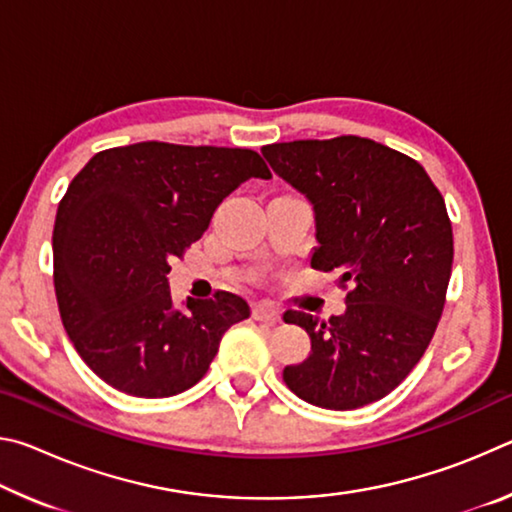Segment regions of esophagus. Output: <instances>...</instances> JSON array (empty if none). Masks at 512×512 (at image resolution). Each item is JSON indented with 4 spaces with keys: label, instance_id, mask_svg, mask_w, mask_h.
<instances>
[{
    "label": "esophagus",
    "instance_id": "obj_1",
    "mask_svg": "<svg viewBox=\"0 0 512 512\" xmlns=\"http://www.w3.org/2000/svg\"><path fill=\"white\" fill-rule=\"evenodd\" d=\"M253 318L262 320V323H268V325H275L277 320H280V311L271 305H266V302H257L253 307Z\"/></svg>",
    "mask_w": 512,
    "mask_h": 512
}]
</instances>
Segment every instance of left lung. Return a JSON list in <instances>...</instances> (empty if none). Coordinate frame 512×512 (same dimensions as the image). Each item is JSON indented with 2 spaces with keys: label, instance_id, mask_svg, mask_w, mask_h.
Listing matches in <instances>:
<instances>
[{
  "label": "left lung",
  "instance_id": "left-lung-1",
  "mask_svg": "<svg viewBox=\"0 0 512 512\" xmlns=\"http://www.w3.org/2000/svg\"><path fill=\"white\" fill-rule=\"evenodd\" d=\"M262 155L314 207L311 268L352 284L341 316L284 314L311 339L284 384L320 409L377 402L420 361L443 314L454 262L443 196L409 155L366 137L268 144Z\"/></svg>",
  "mask_w": 512,
  "mask_h": 512
}]
</instances>
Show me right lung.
I'll return each instance as SVG.
<instances>
[{
    "instance_id": "obj_1",
    "label": "right lung",
    "mask_w": 512,
    "mask_h": 512,
    "mask_svg": "<svg viewBox=\"0 0 512 512\" xmlns=\"http://www.w3.org/2000/svg\"><path fill=\"white\" fill-rule=\"evenodd\" d=\"M250 178H271L255 151L140 142L97 153L67 187L54 225L58 311L106 384L135 397L183 393L250 316L228 291L176 305L167 277Z\"/></svg>"
}]
</instances>
